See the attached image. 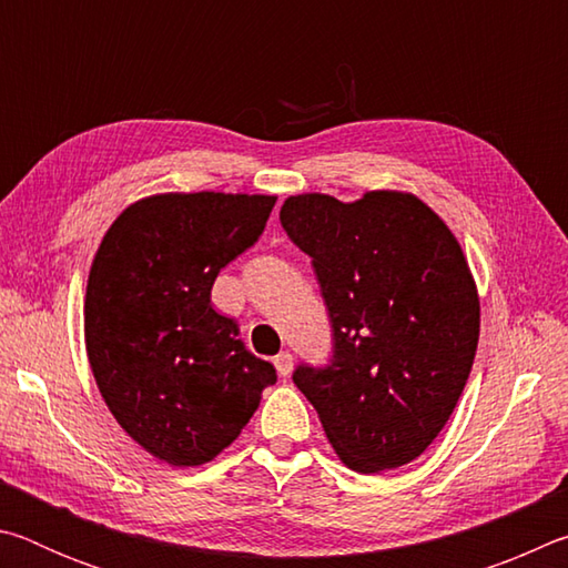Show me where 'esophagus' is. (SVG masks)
Here are the masks:
<instances>
[{
    "instance_id": "obj_1",
    "label": "esophagus",
    "mask_w": 568,
    "mask_h": 568,
    "mask_svg": "<svg viewBox=\"0 0 568 568\" xmlns=\"http://www.w3.org/2000/svg\"><path fill=\"white\" fill-rule=\"evenodd\" d=\"M273 363H275V371L281 373V376H291V371H293V355L291 353H287V351L277 353Z\"/></svg>"
}]
</instances>
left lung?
<instances>
[{"mask_svg":"<svg viewBox=\"0 0 568 568\" xmlns=\"http://www.w3.org/2000/svg\"><path fill=\"white\" fill-rule=\"evenodd\" d=\"M287 237L311 255L333 328V358L297 365L345 466L381 474L410 464L446 426L474 365L480 305L448 225L410 192L355 203L287 197Z\"/></svg>","mask_w":568,"mask_h":568,"instance_id":"left-lung-1","label":"left lung"}]
</instances>
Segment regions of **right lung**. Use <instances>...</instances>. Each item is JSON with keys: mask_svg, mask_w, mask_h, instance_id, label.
I'll use <instances>...</instances> for the list:
<instances>
[{"mask_svg": "<svg viewBox=\"0 0 568 568\" xmlns=\"http://www.w3.org/2000/svg\"><path fill=\"white\" fill-rule=\"evenodd\" d=\"M275 195L165 192L114 220L84 295V343L104 403L170 466L213 460L261 406L275 368L210 303L217 273L263 235Z\"/></svg>", "mask_w": 568, "mask_h": 568, "instance_id": "add662e5", "label": "right lung"}]
</instances>
